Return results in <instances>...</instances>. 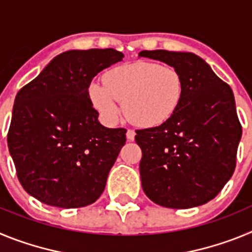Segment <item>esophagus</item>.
Returning a JSON list of instances; mask_svg holds the SVG:
<instances>
[{"label": "esophagus", "mask_w": 252, "mask_h": 252, "mask_svg": "<svg viewBox=\"0 0 252 252\" xmlns=\"http://www.w3.org/2000/svg\"><path fill=\"white\" fill-rule=\"evenodd\" d=\"M135 135H136V132L133 130H127V132H126V137H127L128 141H133L135 140Z\"/></svg>", "instance_id": "1"}]
</instances>
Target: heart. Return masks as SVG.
<instances>
[{"mask_svg":"<svg viewBox=\"0 0 252 252\" xmlns=\"http://www.w3.org/2000/svg\"><path fill=\"white\" fill-rule=\"evenodd\" d=\"M183 78L174 66L135 62L111 69L103 82H93L90 95L107 121L124 112L132 124L154 127L168 121L183 98Z\"/></svg>","mask_w":252,"mask_h":252,"instance_id":"heart-1","label":"heart"}]
</instances>
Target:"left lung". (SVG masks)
I'll return each mask as SVG.
<instances>
[{
  "mask_svg": "<svg viewBox=\"0 0 252 252\" xmlns=\"http://www.w3.org/2000/svg\"><path fill=\"white\" fill-rule=\"evenodd\" d=\"M139 57L174 66L183 98L168 121L136 130L142 189L166 208L202 206L221 192L236 168L242 127L231 87L193 53L142 50Z\"/></svg>",
  "mask_w": 252,
  "mask_h": 252,
  "instance_id": "obj_1",
  "label": "left lung"
}]
</instances>
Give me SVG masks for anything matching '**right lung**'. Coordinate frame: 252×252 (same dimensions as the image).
<instances>
[{
	"instance_id": "1",
	"label": "right lung",
	"mask_w": 252,
	"mask_h": 252,
	"mask_svg": "<svg viewBox=\"0 0 252 252\" xmlns=\"http://www.w3.org/2000/svg\"><path fill=\"white\" fill-rule=\"evenodd\" d=\"M122 58L111 48L64 51L16 94L8 150L20 183L37 201L79 208L103 193L126 130L99 124L88 88Z\"/></svg>"
}]
</instances>
